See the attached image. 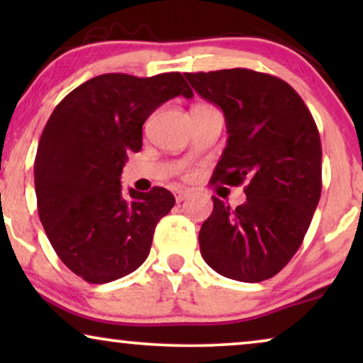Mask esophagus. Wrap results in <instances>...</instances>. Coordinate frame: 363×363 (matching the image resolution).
I'll use <instances>...</instances> for the list:
<instances>
[{
    "mask_svg": "<svg viewBox=\"0 0 363 363\" xmlns=\"http://www.w3.org/2000/svg\"><path fill=\"white\" fill-rule=\"evenodd\" d=\"M188 195H190V191H188L186 188H177V190H175V198H177L178 203H182L183 200H186Z\"/></svg>",
    "mask_w": 363,
    "mask_h": 363,
    "instance_id": "1",
    "label": "esophagus"
}]
</instances>
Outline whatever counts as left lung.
<instances>
[{
	"label": "left lung",
	"instance_id": "obj_1",
	"mask_svg": "<svg viewBox=\"0 0 363 363\" xmlns=\"http://www.w3.org/2000/svg\"><path fill=\"white\" fill-rule=\"evenodd\" d=\"M225 113L228 142L210 183H245L233 210L213 196L200 251L218 274L241 282L276 276L296 255L322 190V147L309 108L289 84L251 69L186 72Z\"/></svg>",
	"mask_w": 363,
	"mask_h": 363
}]
</instances>
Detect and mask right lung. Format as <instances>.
<instances>
[{"instance_id": "right-lung-1", "label": "right lung", "mask_w": 363, "mask_h": 363, "mask_svg": "<svg viewBox=\"0 0 363 363\" xmlns=\"http://www.w3.org/2000/svg\"><path fill=\"white\" fill-rule=\"evenodd\" d=\"M193 97L180 72L102 74L69 92L44 127L34 160L38 213L59 259L91 284L130 274L150 252L175 198L162 186L122 195L128 152L170 99Z\"/></svg>"}]
</instances>
